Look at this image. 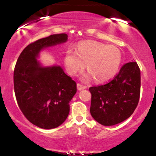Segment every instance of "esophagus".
Masks as SVG:
<instances>
[{
    "label": "esophagus",
    "instance_id": "obj_1",
    "mask_svg": "<svg viewBox=\"0 0 156 156\" xmlns=\"http://www.w3.org/2000/svg\"><path fill=\"white\" fill-rule=\"evenodd\" d=\"M76 86H77V89H78V90H80V91L84 90V89L87 88L86 87L84 86V85L81 84H76Z\"/></svg>",
    "mask_w": 156,
    "mask_h": 156
}]
</instances>
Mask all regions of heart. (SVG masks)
Masks as SVG:
<instances>
[{"instance_id":"1","label":"heart","mask_w":156,"mask_h":156,"mask_svg":"<svg viewBox=\"0 0 156 156\" xmlns=\"http://www.w3.org/2000/svg\"><path fill=\"white\" fill-rule=\"evenodd\" d=\"M121 62L122 55L118 48L96 41L81 42L76 51L69 49L65 56V67L69 74L76 75L87 65L89 72L82 79L89 80L94 77L98 82H105L114 78Z\"/></svg>"}]
</instances>
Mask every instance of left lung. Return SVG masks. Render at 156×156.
I'll list each match as a JSON object with an SVG mask.
<instances>
[{
	"instance_id": "obj_1",
	"label": "left lung",
	"mask_w": 156,
	"mask_h": 156,
	"mask_svg": "<svg viewBox=\"0 0 156 156\" xmlns=\"http://www.w3.org/2000/svg\"><path fill=\"white\" fill-rule=\"evenodd\" d=\"M140 91V71L136 62L125 64L114 80L91 87L90 113L95 121L110 126L125 121L138 105Z\"/></svg>"
}]
</instances>
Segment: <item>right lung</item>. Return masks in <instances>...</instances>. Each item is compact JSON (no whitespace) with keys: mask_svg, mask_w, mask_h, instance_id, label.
<instances>
[{"mask_svg":"<svg viewBox=\"0 0 156 156\" xmlns=\"http://www.w3.org/2000/svg\"><path fill=\"white\" fill-rule=\"evenodd\" d=\"M68 35L56 34L30 44L14 69V89L21 112L30 122L44 129L58 127L69 113L76 84L58 65L42 66L37 58L44 49L65 43Z\"/></svg>","mask_w":156,"mask_h":156,"instance_id":"add662e5","label":"right lung"}]
</instances>
